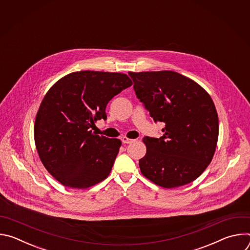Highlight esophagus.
<instances>
[{
	"instance_id": "1",
	"label": "esophagus",
	"mask_w": 250,
	"mask_h": 250,
	"mask_svg": "<svg viewBox=\"0 0 250 250\" xmlns=\"http://www.w3.org/2000/svg\"><path fill=\"white\" fill-rule=\"evenodd\" d=\"M122 140H123L124 144H131V142H133L135 139H131V138H128L126 136H124V137H122Z\"/></svg>"
}]
</instances>
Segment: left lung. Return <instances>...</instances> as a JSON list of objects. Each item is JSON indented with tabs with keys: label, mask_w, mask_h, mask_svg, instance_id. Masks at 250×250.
<instances>
[{
	"label": "left lung",
	"mask_w": 250,
	"mask_h": 250,
	"mask_svg": "<svg viewBox=\"0 0 250 250\" xmlns=\"http://www.w3.org/2000/svg\"><path fill=\"white\" fill-rule=\"evenodd\" d=\"M137 98L154 122L165 124L163 136H146L139 168L154 184L171 189L191 183L215 154L219 117L210 96L194 80L174 71L128 72Z\"/></svg>",
	"instance_id": "8db88e82"
}]
</instances>
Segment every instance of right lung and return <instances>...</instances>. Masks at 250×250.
Instances as JSON below:
<instances>
[{
  "instance_id": "right-lung-1",
  "label": "right lung",
  "mask_w": 250,
  "mask_h": 250,
  "mask_svg": "<svg viewBox=\"0 0 250 250\" xmlns=\"http://www.w3.org/2000/svg\"><path fill=\"white\" fill-rule=\"evenodd\" d=\"M131 85L126 74L87 70L62 77L47 91L35 117L34 142L43 166L62 185L87 189L109 176L122 141L91 128Z\"/></svg>"
}]
</instances>
